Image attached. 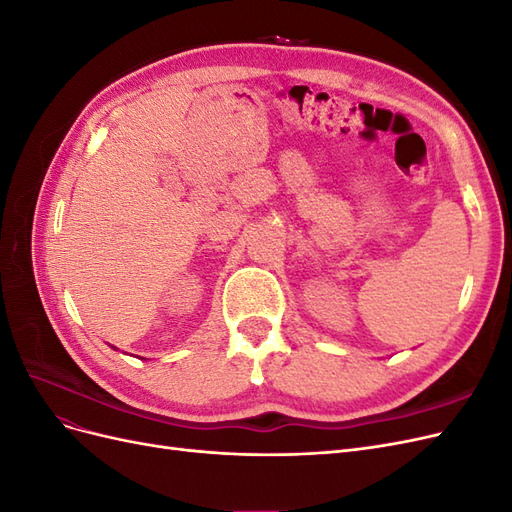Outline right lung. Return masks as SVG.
<instances>
[{"label":"right lung","mask_w":512,"mask_h":512,"mask_svg":"<svg viewBox=\"0 0 512 512\" xmlns=\"http://www.w3.org/2000/svg\"><path fill=\"white\" fill-rule=\"evenodd\" d=\"M113 348H115V346H113ZM115 350H117V348H115Z\"/></svg>","instance_id":"1"}]
</instances>
